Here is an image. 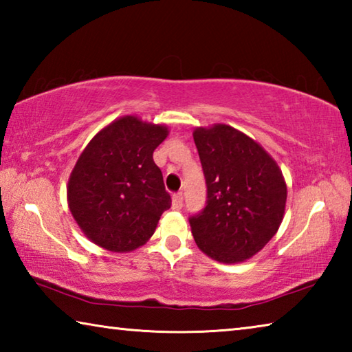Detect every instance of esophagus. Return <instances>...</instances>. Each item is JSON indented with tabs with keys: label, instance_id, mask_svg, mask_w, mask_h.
<instances>
[{
	"label": "esophagus",
	"instance_id": "obj_1",
	"mask_svg": "<svg viewBox=\"0 0 352 352\" xmlns=\"http://www.w3.org/2000/svg\"><path fill=\"white\" fill-rule=\"evenodd\" d=\"M182 206H183V194L182 192L174 194V197H172V208H174V210H180Z\"/></svg>",
	"mask_w": 352,
	"mask_h": 352
}]
</instances>
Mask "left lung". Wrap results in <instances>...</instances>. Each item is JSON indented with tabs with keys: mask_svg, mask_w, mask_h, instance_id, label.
<instances>
[{
	"mask_svg": "<svg viewBox=\"0 0 352 352\" xmlns=\"http://www.w3.org/2000/svg\"><path fill=\"white\" fill-rule=\"evenodd\" d=\"M206 204L189 217L201 252L226 264L252 258L283 222L287 188L269 153L225 124L195 129Z\"/></svg>",
	"mask_w": 352,
	"mask_h": 352,
	"instance_id": "obj_1",
	"label": "left lung"
}]
</instances>
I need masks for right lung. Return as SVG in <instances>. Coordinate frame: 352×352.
<instances>
[{"instance_id": "obj_1", "label": "right lung", "mask_w": 352, "mask_h": 352, "mask_svg": "<svg viewBox=\"0 0 352 352\" xmlns=\"http://www.w3.org/2000/svg\"><path fill=\"white\" fill-rule=\"evenodd\" d=\"M164 126L124 116L94 136L68 182L69 211L88 239L110 252H132L153 234L170 208L153 151Z\"/></svg>"}]
</instances>
